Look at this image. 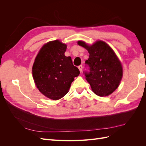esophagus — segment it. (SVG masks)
Wrapping results in <instances>:
<instances>
[{"label": "esophagus", "instance_id": "1", "mask_svg": "<svg viewBox=\"0 0 146 146\" xmlns=\"http://www.w3.org/2000/svg\"><path fill=\"white\" fill-rule=\"evenodd\" d=\"M78 69H79V70H80V72H82V70H83V66H82V65H80L78 67Z\"/></svg>", "mask_w": 146, "mask_h": 146}]
</instances>
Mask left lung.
Segmentation results:
<instances>
[{
	"instance_id": "1",
	"label": "left lung",
	"mask_w": 146,
	"mask_h": 146,
	"mask_svg": "<svg viewBox=\"0 0 146 146\" xmlns=\"http://www.w3.org/2000/svg\"><path fill=\"white\" fill-rule=\"evenodd\" d=\"M78 44L85 48L90 54L85 64L90 72H85V78L94 93L100 97L108 96L118 88L122 77L121 61L112 48L102 41L89 46L78 41Z\"/></svg>"
}]
</instances>
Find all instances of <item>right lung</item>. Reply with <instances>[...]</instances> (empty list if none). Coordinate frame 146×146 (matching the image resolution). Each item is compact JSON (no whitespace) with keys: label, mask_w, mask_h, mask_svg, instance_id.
<instances>
[{"label":"right lung","mask_w":146,"mask_h":146,"mask_svg":"<svg viewBox=\"0 0 146 146\" xmlns=\"http://www.w3.org/2000/svg\"><path fill=\"white\" fill-rule=\"evenodd\" d=\"M67 46L59 40L48 42L39 50L32 68L36 87L47 98L58 100L68 93L80 71L70 56H66Z\"/></svg>","instance_id":"right-lung-1"}]
</instances>
